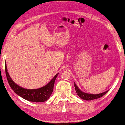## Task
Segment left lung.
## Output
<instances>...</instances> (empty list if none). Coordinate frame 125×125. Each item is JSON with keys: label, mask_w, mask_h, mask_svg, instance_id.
Here are the masks:
<instances>
[{"label": "left lung", "mask_w": 125, "mask_h": 125, "mask_svg": "<svg viewBox=\"0 0 125 125\" xmlns=\"http://www.w3.org/2000/svg\"><path fill=\"white\" fill-rule=\"evenodd\" d=\"M74 88H75V90H76V92L77 95L79 96L80 98L83 99V100H86V101H90V100H95V99H97L100 98L106 94L107 92H108L109 90H107L104 93H100V94H89V93H85V92H82L80 89H78V86L76 85V83H74Z\"/></svg>", "instance_id": "left-lung-1"}]
</instances>
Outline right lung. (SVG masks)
I'll list each match as a JSON object with an SVG mask.
<instances>
[{
  "label": "right lung",
  "instance_id": "1",
  "mask_svg": "<svg viewBox=\"0 0 125 125\" xmlns=\"http://www.w3.org/2000/svg\"><path fill=\"white\" fill-rule=\"evenodd\" d=\"M5 70H6V74L8 83L13 92L25 100L35 102L46 101L50 97L53 90L54 81L59 74L58 73L56 74L54 77L51 80V81L45 86L35 89H27L19 86L12 81L7 72L6 63L5 64Z\"/></svg>",
  "mask_w": 125,
  "mask_h": 125
}]
</instances>
